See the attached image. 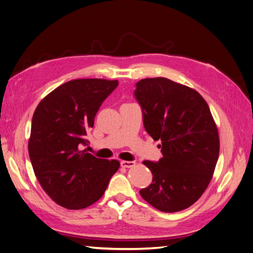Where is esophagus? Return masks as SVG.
<instances>
[{
	"instance_id": "34e87169",
	"label": "esophagus",
	"mask_w": 253,
	"mask_h": 253,
	"mask_svg": "<svg viewBox=\"0 0 253 253\" xmlns=\"http://www.w3.org/2000/svg\"><path fill=\"white\" fill-rule=\"evenodd\" d=\"M121 166L123 168H131L135 166V161H127V160H123L121 163Z\"/></svg>"
}]
</instances>
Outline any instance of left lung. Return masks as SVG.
<instances>
[{"label":"left lung","mask_w":253,"mask_h":253,"mask_svg":"<svg viewBox=\"0 0 253 253\" xmlns=\"http://www.w3.org/2000/svg\"><path fill=\"white\" fill-rule=\"evenodd\" d=\"M134 96L143 111L147 133L161 141L163 158L144 160L152 184L140 190L155 209L175 212L202 196L215 171L219 134L207 102L196 89L164 77L137 83Z\"/></svg>","instance_id":"1"}]
</instances>
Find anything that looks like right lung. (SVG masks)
<instances>
[{"mask_svg":"<svg viewBox=\"0 0 253 253\" xmlns=\"http://www.w3.org/2000/svg\"><path fill=\"white\" fill-rule=\"evenodd\" d=\"M118 80L76 79L53 89L32 119L29 155L42 189L67 210H82L98 201L118 160L97 158L82 150L102 101L118 86Z\"/></svg>","mask_w":253,"mask_h":253,"instance_id":"obj_1","label":"right lung"}]
</instances>
